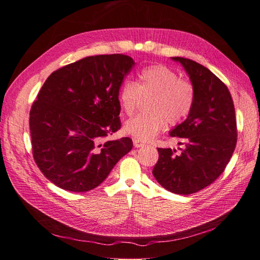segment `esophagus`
I'll return each instance as SVG.
<instances>
[{"instance_id":"1","label":"esophagus","mask_w":260,"mask_h":260,"mask_svg":"<svg viewBox=\"0 0 260 260\" xmlns=\"http://www.w3.org/2000/svg\"><path fill=\"white\" fill-rule=\"evenodd\" d=\"M133 143H134V146L135 147H142V146H144V142H142V141H140L138 140V138H133Z\"/></svg>"}]
</instances>
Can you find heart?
Listing matches in <instances>:
<instances>
[{"label": "heart", "instance_id": "b5f03b06", "mask_svg": "<svg viewBox=\"0 0 260 260\" xmlns=\"http://www.w3.org/2000/svg\"><path fill=\"white\" fill-rule=\"evenodd\" d=\"M137 83L125 81L118 89V103L123 112L132 115L142 98L147 102L148 113L129 118L124 125L127 134L142 142L150 141L166 127L177 125L189 116L195 104L194 84L183 80L165 65H150L138 72Z\"/></svg>", "mask_w": 260, "mask_h": 260}]
</instances>
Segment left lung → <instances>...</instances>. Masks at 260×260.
<instances>
[{
	"label": "left lung",
	"instance_id": "obj_1",
	"mask_svg": "<svg viewBox=\"0 0 260 260\" xmlns=\"http://www.w3.org/2000/svg\"><path fill=\"white\" fill-rule=\"evenodd\" d=\"M183 65L196 90L192 111L170 132L184 140V148H158L153 170L156 180L175 194L190 195L220 176L237 143V123L227 86L207 68L188 58L172 57ZM180 144V143H179Z\"/></svg>",
	"mask_w": 260,
	"mask_h": 260
}]
</instances>
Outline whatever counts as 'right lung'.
Segmentation results:
<instances>
[{
    "label": "right lung",
    "mask_w": 260,
    "mask_h": 260,
    "mask_svg": "<svg viewBox=\"0 0 260 260\" xmlns=\"http://www.w3.org/2000/svg\"><path fill=\"white\" fill-rule=\"evenodd\" d=\"M134 65L123 54L87 56L43 84L29 112L33 157L59 188L92 190L132 149L129 137L103 140L120 128L118 89Z\"/></svg>",
    "instance_id": "right-lung-1"
}]
</instances>
